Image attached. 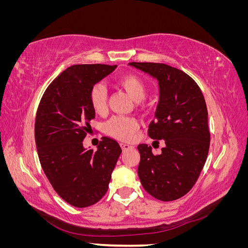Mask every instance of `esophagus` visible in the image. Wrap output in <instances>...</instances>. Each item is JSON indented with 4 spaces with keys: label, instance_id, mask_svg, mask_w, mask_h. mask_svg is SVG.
Segmentation results:
<instances>
[{
    "label": "esophagus",
    "instance_id": "esophagus-1",
    "mask_svg": "<svg viewBox=\"0 0 248 248\" xmlns=\"http://www.w3.org/2000/svg\"><path fill=\"white\" fill-rule=\"evenodd\" d=\"M120 146H121L123 151H126V150H129V149L133 148L132 146H129V145H127V144H123V142H121V144H120Z\"/></svg>",
    "mask_w": 248,
    "mask_h": 248
}]
</instances>
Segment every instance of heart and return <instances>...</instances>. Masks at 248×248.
<instances>
[{
    "label": "heart",
    "instance_id": "obj_1",
    "mask_svg": "<svg viewBox=\"0 0 248 248\" xmlns=\"http://www.w3.org/2000/svg\"><path fill=\"white\" fill-rule=\"evenodd\" d=\"M117 85L123 89L130 96V98L137 102H140L146 97L147 87L146 82L137 74L128 73L119 78ZM108 93L102 84H95L90 89L89 100L92 108L97 114H101L107 108ZM140 124L137 119L130 117H112L104 124V132L108 136L120 140H130L134 133L139 129Z\"/></svg>",
    "mask_w": 248,
    "mask_h": 248
}]
</instances>
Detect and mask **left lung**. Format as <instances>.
<instances>
[{"label":"left lung","mask_w":248,"mask_h":248,"mask_svg":"<svg viewBox=\"0 0 248 248\" xmlns=\"http://www.w3.org/2000/svg\"><path fill=\"white\" fill-rule=\"evenodd\" d=\"M129 65L158 80L159 102L148 136L166 142L159 155H154L146 144L138 146L139 178L155 199L178 200L196 184L208 156L210 131L204 95L188 74L174 67L161 63Z\"/></svg>","instance_id":"obj_1"}]
</instances>
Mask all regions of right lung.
<instances>
[{
    "label": "right lung",
    "mask_w": 248,
    "mask_h": 248,
    "mask_svg": "<svg viewBox=\"0 0 248 248\" xmlns=\"http://www.w3.org/2000/svg\"><path fill=\"white\" fill-rule=\"evenodd\" d=\"M117 65H73L58 76L44 92L35 120V141L40 164L52 188L68 204L85 208L100 201L122 152L104 137L96 152L82 140L91 129L95 111L90 89Z\"/></svg>",
    "instance_id": "1"
}]
</instances>
